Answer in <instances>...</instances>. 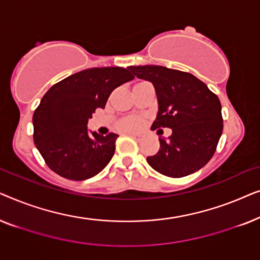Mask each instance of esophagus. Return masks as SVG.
I'll use <instances>...</instances> for the list:
<instances>
[{"label": "esophagus", "instance_id": "obj_1", "mask_svg": "<svg viewBox=\"0 0 260 260\" xmlns=\"http://www.w3.org/2000/svg\"><path fill=\"white\" fill-rule=\"evenodd\" d=\"M129 135V136H131V137H134L135 140H137V141H140L141 140V136L140 135H136V134H127Z\"/></svg>", "mask_w": 260, "mask_h": 260}]
</instances>
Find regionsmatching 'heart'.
<instances>
[{"label":"heart","mask_w":260,"mask_h":260,"mask_svg":"<svg viewBox=\"0 0 260 260\" xmlns=\"http://www.w3.org/2000/svg\"><path fill=\"white\" fill-rule=\"evenodd\" d=\"M142 124H143L142 117L129 116L119 120L118 124H117V129L124 131V133H135V131L141 129Z\"/></svg>","instance_id":"obj_1"}]
</instances>
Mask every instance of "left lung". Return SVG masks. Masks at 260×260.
<instances>
[{"label": "left lung", "instance_id": "left-lung-1", "mask_svg": "<svg viewBox=\"0 0 260 260\" xmlns=\"http://www.w3.org/2000/svg\"><path fill=\"white\" fill-rule=\"evenodd\" d=\"M127 69L154 85L158 112L151 127L173 131L168 141L158 138V152L147 157L151 168L166 176L183 177L207 165L223 127L218 95L188 72L155 65Z\"/></svg>", "mask_w": 260, "mask_h": 260}]
</instances>
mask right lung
Returning a JSON list of instances; mask_svg holds the SVG:
<instances>
[{"label": "right lung", "instance_id": "right-lung-1", "mask_svg": "<svg viewBox=\"0 0 260 260\" xmlns=\"http://www.w3.org/2000/svg\"><path fill=\"white\" fill-rule=\"evenodd\" d=\"M134 78L123 67H94L65 78L46 92L33 115V138L53 172L81 181L108 166L118 135L90 133L87 122L95 109L105 108L115 88Z\"/></svg>", "mask_w": 260, "mask_h": 260}]
</instances>
